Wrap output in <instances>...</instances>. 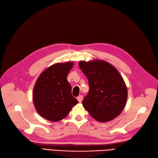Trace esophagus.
I'll list each match as a JSON object with an SVG mask.
<instances>
[{
  "label": "esophagus",
  "instance_id": "1",
  "mask_svg": "<svg viewBox=\"0 0 158 158\" xmlns=\"http://www.w3.org/2000/svg\"><path fill=\"white\" fill-rule=\"evenodd\" d=\"M77 100L79 101V102H81L82 100H83V96H81V95H79V96L77 97Z\"/></svg>",
  "mask_w": 158,
  "mask_h": 158
}]
</instances>
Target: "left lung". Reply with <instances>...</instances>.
Segmentation results:
<instances>
[{
    "label": "left lung",
    "mask_w": 158,
    "mask_h": 158,
    "mask_svg": "<svg viewBox=\"0 0 158 158\" xmlns=\"http://www.w3.org/2000/svg\"><path fill=\"white\" fill-rule=\"evenodd\" d=\"M81 70L87 77L88 94L83 107L101 123L113 120L122 112L127 100V88L118 70L102 60L79 61Z\"/></svg>",
    "instance_id": "left-lung-1"
}]
</instances>
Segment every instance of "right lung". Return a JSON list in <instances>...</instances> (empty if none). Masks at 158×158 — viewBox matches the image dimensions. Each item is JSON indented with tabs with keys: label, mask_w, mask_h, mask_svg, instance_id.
<instances>
[{
	"label": "right lung",
	"mask_w": 158,
	"mask_h": 158,
	"mask_svg": "<svg viewBox=\"0 0 158 158\" xmlns=\"http://www.w3.org/2000/svg\"><path fill=\"white\" fill-rule=\"evenodd\" d=\"M73 64V62L54 64L44 71L36 81L33 101L36 111L46 120L56 122L63 119L78 104L67 81Z\"/></svg>",
	"instance_id": "right-lung-1"
}]
</instances>
